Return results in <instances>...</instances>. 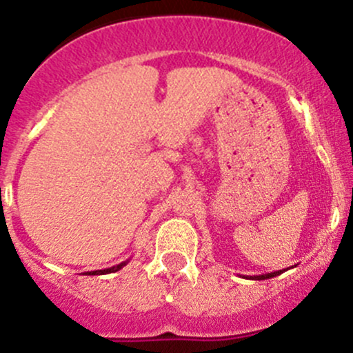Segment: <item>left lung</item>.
I'll use <instances>...</instances> for the list:
<instances>
[{
	"label": "left lung",
	"mask_w": 353,
	"mask_h": 353,
	"mask_svg": "<svg viewBox=\"0 0 353 353\" xmlns=\"http://www.w3.org/2000/svg\"><path fill=\"white\" fill-rule=\"evenodd\" d=\"M280 273H283V270H280V272H273V273H266V275H256L252 276L254 280H266V279H273V276L280 275Z\"/></svg>",
	"instance_id": "obj_1"
}]
</instances>
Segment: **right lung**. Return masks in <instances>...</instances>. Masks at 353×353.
I'll return each instance as SVG.
<instances>
[{
	"label": "right lung",
	"mask_w": 353,
	"mask_h": 353,
	"mask_svg": "<svg viewBox=\"0 0 353 353\" xmlns=\"http://www.w3.org/2000/svg\"><path fill=\"white\" fill-rule=\"evenodd\" d=\"M124 265H126V263H121V265L112 266V268H108V270H99V272H90V273H88V275H105V273H114V272H117V270L123 268Z\"/></svg>",
	"instance_id": "add662e5"
}]
</instances>
